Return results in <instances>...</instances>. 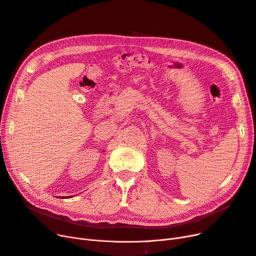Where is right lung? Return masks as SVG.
Listing matches in <instances>:
<instances>
[{
    "instance_id": "right-lung-1",
    "label": "right lung",
    "mask_w": 256,
    "mask_h": 256,
    "mask_svg": "<svg viewBox=\"0 0 256 256\" xmlns=\"http://www.w3.org/2000/svg\"><path fill=\"white\" fill-rule=\"evenodd\" d=\"M63 198H64V197H63ZM65 198H66V197H65Z\"/></svg>"
}]
</instances>
